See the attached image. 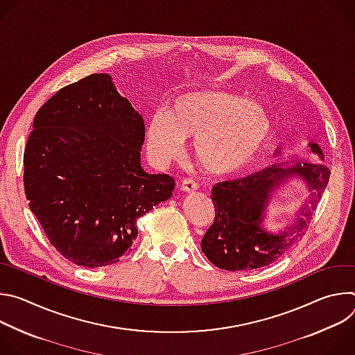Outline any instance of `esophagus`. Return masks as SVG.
I'll return each instance as SVG.
<instances>
[{
  "instance_id": "esophagus-1",
  "label": "esophagus",
  "mask_w": 355,
  "mask_h": 355,
  "mask_svg": "<svg viewBox=\"0 0 355 355\" xmlns=\"http://www.w3.org/2000/svg\"><path fill=\"white\" fill-rule=\"evenodd\" d=\"M198 189V184L191 178H184L181 182V191L185 193H192Z\"/></svg>"
}]
</instances>
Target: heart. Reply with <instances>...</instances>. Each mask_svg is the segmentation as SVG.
<instances>
[{
    "label": "heart",
    "instance_id": "1",
    "mask_svg": "<svg viewBox=\"0 0 355 355\" xmlns=\"http://www.w3.org/2000/svg\"><path fill=\"white\" fill-rule=\"evenodd\" d=\"M271 118L257 103L223 89L195 91L177 96L170 112L159 111L146 129L150 157L167 164L180 157L184 141L202 170L229 175L256 162L268 141Z\"/></svg>",
    "mask_w": 355,
    "mask_h": 355
}]
</instances>
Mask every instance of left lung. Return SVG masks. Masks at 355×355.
<instances>
[{"mask_svg":"<svg viewBox=\"0 0 355 355\" xmlns=\"http://www.w3.org/2000/svg\"><path fill=\"white\" fill-rule=\"evenodd\" d=\"M309 148L324 160L318 143L311 141ZM295 175L307 182L311 198L292 227L270 234L261 226L268 200L281 182ZM329 178L330 170L323 163L296 162L292 166L272 164L251 175L216 184L211 195L215 222L200 241L202 251L212 264L226 271L257 270L277 261L308 230Z\"/></svg>","mask_w":355,"mask_h":355,"instance_id":"obj_1","label":"left lung"}]
</instances>
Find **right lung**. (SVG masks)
<instances>
[{
  "instance_id": "1",
  "label": "right lung",
  "mask_w": 355,
  "mask_h": 355,
  "mask_svg": "<svg viewBox=\"0 0 355 355\" xmlns=\"http://www.w3.org/2000/svg\"><path fill=\"white\" fill-rule=\"evenodd\" d=\"M143 141V118L110 74L63 87L36 112L24 153L25 195L69 261L118 263L137 237V219L171 198L170 175L141 168Z\"/></svg>"
}]
</instances>
